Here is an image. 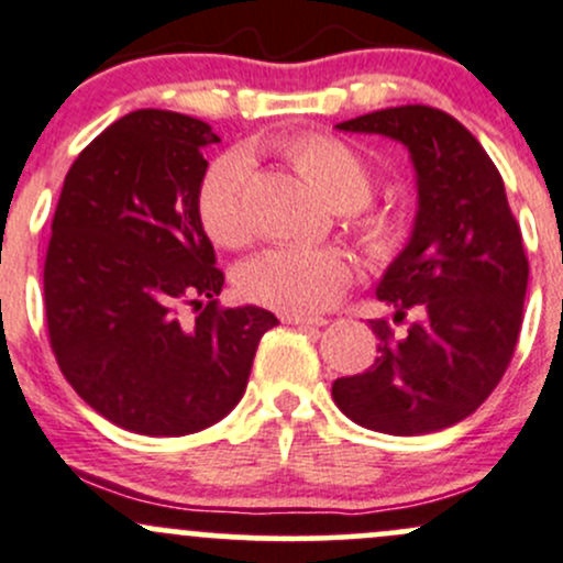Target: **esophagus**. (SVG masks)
Here are the masks:
<instances>
[{
	"label": "esophagus",
	"mask_w": 563,
	"mask_h": 563,
	"mask_svg": "<svg viewBox=\"0 0 563 563\" xmlns=\"http://www.w3.org/2000/svg\"><path fill=\"white\" fill-rule=\"evenodd\" d=\"M283 321L291 323V327H327V318H318V316H280Z\"/></svg>",
	"instance_id": "1"
}]
</instances>
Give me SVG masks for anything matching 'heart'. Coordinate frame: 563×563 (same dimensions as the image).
<instances>
[{"label": "heart", "instance_id": "b5f03b06", "mask_svg": "<svg viewBox=\"0 0 563 563\" xmlns=\"http://www.w3.org/2000/svg\"><path fill=\"white\" fill-rule=\"evenodd\" d=\"M297 173L336 210L366 205L375 173L366 156L347 142L327 134H299L280 145ZM251 162L245 153H227L207 167L197 191V212L205 234L216 245L236 247L247 240L245 183ZM407 227L394 212H377L361 223V242L375 262H388L401 251ZM353 280L347 256L334 247H269L242 264L236 283L251 301L288 312L312 316L334 305Z\"/></svg>", "mask_w": 563, "mask_h": 563}]
</instances>
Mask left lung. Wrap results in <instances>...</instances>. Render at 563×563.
<instances>
[{
	"instance_id": "8db88e82",
	"label": "left lung",
	"mask_w": 563,
	"mask_h": 563,
	"mask_svg": "<svg viewBox=\"0 0 563 563\" xmlns=\"http://www.w3.org/2000/svg\"><path fill=\"white\" fill-rule=\"evenodd\" d=\"M340 132L401 142L416 169L418 210L399 256L377 283L407 331L372 321L380 356L336 377L351 421L396 437L464 421L499 386L516 351L529 262L505 183L483 145L448 112L405 104L336 123Z\"/></svg>"
}]
</instances>
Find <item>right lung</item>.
<instances>
[{
  "instance_id": "add662e5",
  "label": "right lung",
  "mask_w": 563,
  "mask_h": 563,
  "mask_svg": "<svg viewBox=\"0 0 563 563\" xmlns=\"http://www.w3.org/2000/svg\"><path fill=\"white\" fill-rule=\"evenodd\" d=\"M210 123L134 110L104 129L64 177L45 256L51 347L91 410L145 437L218 423L242 399L277 318L221 310L223 272L197 212ZM198 307L194 322L176 312Z\"/></svg>"
}]
</instances>
